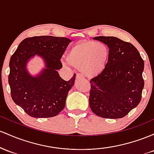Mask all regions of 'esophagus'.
Wrapping results in <instances>:
<instances>
[{"label":"esophagus","instance_id":"1","mask_svg":"<svg viewBox=\"0 0 154 154\" xmlns=\"http://www.w3.org/2000/svg\"><path fill=\"white\" fill-rule=\"evenodd\" d=\"M83 78H84V76H83L82 74L78 73L76 75V80H78V79H83Z\"/></svg>","mask_w":154,"mask_h":154}]
</instances>
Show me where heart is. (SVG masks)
<instances>
[{
	"label": "heart",
	"mask_w": 154,
	"mask_h": 154,
	"mask_svg": "<svg viewBox=\"0 0 154 154\" xmlns=\"http://www.w3.org/2000/svg\"><path fill=\"white\" fill-rule=\"evenodd\" d=\"M110 58L109 48L104 44L84 41L72 46L68 53L69 63L82 68L84 75L97 76L106 68Z\"/></svg>",
	"instance_id": "obj_1"
}]
</instances>
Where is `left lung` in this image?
<instances>
[{"label": "left lung", "mask_w": 154, "mask_h": 154, "mask_svg": "<svg viewBox=\"0 0 154 154\" xmlns=\"http://www.w3.org/2000/svg\"><path fill=\"white\" fill-rule=\"evenodd\" d=\"M94 39L108 46L110 58L104 71L91 79L89 106L102 118H123L141 100L144 62L130 43L113 36Z\"/></svg>", "instance_id": "obj_1"}]
</instances>
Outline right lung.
<instances>
[{
  "instance_id": "add662e5",
  "label": "right lung",
  "mask_w": 154,
  "mask_h": 154,
  "mask_svg": "<svg viewBox=\"0 0 154 154\" xmlns=\"http://www.w3.org/2000/svg\"><path fill=\"white\" fill-rule=\"evenodd\" d=\"M71 40L51 35L24 39L9 62L8 84L15 104L34 118L56 116L65 108L68 91L74 85L75 74L68 82L58 73L63 68L60 59ZM35 56L44 60L45 68L35 76L26 65Z\"/></svg>"
}]
</instances>
